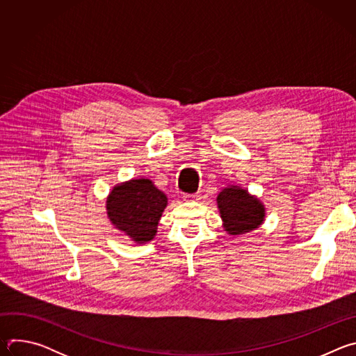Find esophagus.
Masks as SVG:
<instances>
[{"label": "esophagus", "mask_w": 356, "mask_h": 356, "mask_svg": "<svg viewBox=\"0 0 356 356\" xmlns=\"http://www.w3.org/2000/svg\"><path fill=\"white\" fill-rule=\"evenodd\" d=\"M183 198L187 200V201H190V200H198V195H195V194H184Z\"/></svg>", "instance_id": "1"}]
</instances>
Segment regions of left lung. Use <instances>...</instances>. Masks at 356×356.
<instances>
[{
  "instance_id": "obj_1",
  "label": "left lung",
  "mask_w": 356,
  "mask_h": 356,
  "mask_svg": "<svg viewBox=\"0 0 356 356\" xmlns=\"http://www.w3.org/2000/svg\"><path fill=\"white\" fill-rule=\"evenodd\" d=\"M217 202L224 228L231 235L249 232L264 222L265 209L262 202L238 186L224 188L218 194Z\"/></svg>"
}]
</instances>
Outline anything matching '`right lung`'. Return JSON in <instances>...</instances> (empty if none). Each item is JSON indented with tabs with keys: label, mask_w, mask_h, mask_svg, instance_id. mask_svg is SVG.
Instances as JSON below:
<instances>
[{
	"label": "right lung",
	"mask_w": 356,
	"mask_h": 356,
	"mask_svg": "<svg viewBox=\"0 0 356 356\" xmlns=\"http://www.w3.org/2000/svg\"><path fill=\"white\" fill-rule=\"evenodd\" d=\"M166 194L149 179H135L114 187L107 198V214L115 228L135 242L143 243L156 235Z\"/></svg>",
	"instance_id": "obj_1"
}]
</instances>
